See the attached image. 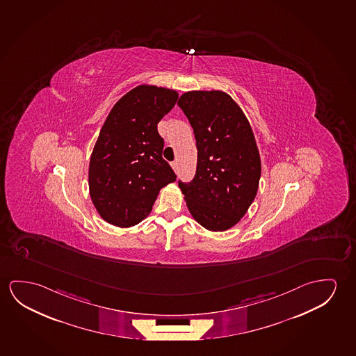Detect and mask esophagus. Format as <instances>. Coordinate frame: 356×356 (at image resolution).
I'll list each match as a JSON object with an SVG mask.
<instances>
[{
	"label": "esophagus",
	"instance_id": "34e87169",
	"mask_svg": "<svg viewBox=\"0 0 356 356\" xmlns=\"http://www.w3.org/2000/svg\"><path fill=\"white\" fill-rule=\"evenodd\" d=\"M171 166H172V169H174V171H175V172H177V171H179V163H177V161H174V163L171 164Z\"/></svg>",
	"mask_w": 356,
	"mask_h": 356
}]
</instances>
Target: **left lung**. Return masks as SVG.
Returning a JSON list of instances; mask_svg holds the SVG:
<instances>
[{"instance_id":"left-lung-1","label":"left lung","mask_w":356,"mask_h":356,"mask_svg":"<svg viewBox=\"0 0 356 356\" xmlns=\"http://www.w3.org/2000/svg\"><path fill=\"white\" fill-rule=\"evenodd\" d=\"M197 147V169L188 184L179 181L187 208L212 232L236 225L259 188L261 163L252 127L223 91H190L179 99Z\"/></svg>"}]
</instances>
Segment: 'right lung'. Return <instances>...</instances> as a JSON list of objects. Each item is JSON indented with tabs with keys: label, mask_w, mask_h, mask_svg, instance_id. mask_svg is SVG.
<instances>
[{
	"label": "right lung",
	"mask_w": 356,
	"mask_h": 356,
	"mask_svg": "<svg viewBox=\"0 0 356 356\" xmlns=\"http://www.w3.org/2000/svg\"><path fill=\"white\" fill-rule=\"evenodd\" d=\"M175 90L140 85L113 106L95 144L88 187L93 206L110 225L131 227L153 208L159 191L176 180L163 159L158 123L175 106Z\"/></svg>",
	"instance_id": "right-lung-1"
}]
</instances>
